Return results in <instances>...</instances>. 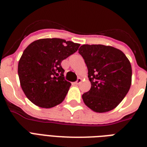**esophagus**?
<instances>
[{
    "label": "esophagus",
    "mask_w": 147,
    "mask_h": 147,
    "mask_svg": "<svg viewBox=\"0 0 147 147\" xmlns=\"http://www.w3.org/2000/svg\"><path fill=\"white\" fill-rule=\"evenodd\" d=\"M81 82H82V80L80 79V78H79V79H78V80L74 82V85H80V83H81Z\"/></svg>",
    "instance_id": "obj_1"
}]
</instances>
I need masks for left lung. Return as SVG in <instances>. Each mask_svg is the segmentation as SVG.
Wrapping results in <instances>:
<instances>
[{
	"label": "left lung",
	"mask_w": 147,
	"mask_h": 147,
	"mask_svg": "<svg viewBox=\"0 0 147 147\" xmlns=\"http://www.w3.org/2000/svg\"><path fill=\"white\" fill-rule=\"evenodd\" d=\"M79 53L85 60L91 83L82 95L84 103L97 113L112 110L129 91L132 67L119 49L104 45H82Z\"/></svg>",
	"instance_id": "8db88e82"
}]
</instances>
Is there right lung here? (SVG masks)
Returning <instances> with one entry per match:
<instances>
[{
  "label": "right lung",
  "mask_w": 147,
  "mask_h": 147,
  "mask_svg": "<svg viewBox=\"0 0 147 147\" xmlns=\"http://www.w3.org/2000/svg\"><path fill=\"white\" fill-rule=\"evenodd\" d=\"M80 45L63 39L46 38L34 41L24 50L18 63V76L32 103L51 108L64 100L71 84L65 80L61 62Z\"/></svg>",
  "instance_id": "obj_1"
}]
</instances>
